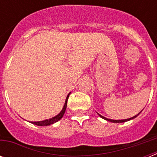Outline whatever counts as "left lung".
Instances as JSON below:
<instances>
[{"label": "left lung", "mask_w": 157, "mask_h": 157, "mask_svg": "<svg viewBox=\"0 0 157 157\" xmlns=\"http://www.w3.org/2000/svg\"><path fill=\"white\" fill-rule=\"evenodd\" d=\"M139 114H140V112L138 113V115H136V116H134V117H131V118H130V119H127V120H111V119H107V118L104 117V116H102L101 115H100V114H98V115H99V116H101L102 119H104V120H108V121H109V122H112V123H124V122L129 121V120H132V119H134V118L137 117V116H138Z\"/></svg>", "instance_id": "obj_1"}]
</instances>
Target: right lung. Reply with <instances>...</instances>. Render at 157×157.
I'll return each mask as SVG.
<instances>
[{"instance_id": "right-lung-1", "label": "right lung", "mask_w": 157, "mask_h": 157, "mask_svg": "<svg viewBox=\"0 0 157 157\" xmlns=\"http://www.w3.org/2000/svg\"><path fill=\"white\" fill-rule=\"evenodd\" d=\"M69 94L67 95V97L63 109H62L61 112H59L57 116H56L55 117L51 118V119H49V120H43V121H39V122H31V123H33V124H34V125H37V126H48V125H51V124H52V123H56V122H57L58 120H60V119L63 117V114H64V112H65V110H66L67 103V99H68V98H69Z\"/></svg>"}]
</instances>
